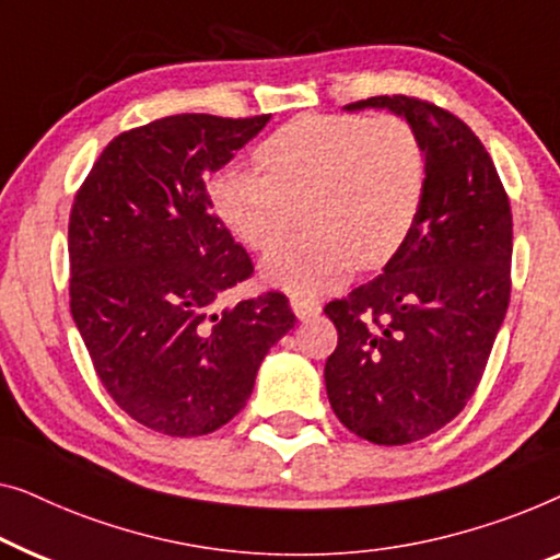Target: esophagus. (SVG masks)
I'll return each instance as SVG.
<instances>
[{
    "instance_id": "obj_1",
    "label": "esophagus",
    "mask_w": 560,
    "mask_h": 560,
    "mask_svg": "<svg viewBox=\"0 0 560 560\" xmlns=\"http://www.w3.org/2000/svg\"><path fill=\"white\" fill-rule=\"evenodd\" d=\"M291 310H294L296 319L306 322V319H314V317H317V314L322 312V306H319V302H314V299L294 296V299H291Z\"/></svg>"
}]
</instances>
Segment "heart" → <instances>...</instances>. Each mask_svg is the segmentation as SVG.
Wrapping results in <instances>:
<instances>
[{"mask_svg": "<svg viewBox=\"0 0 560 560\" xmlns=\"http://www.w3.org/2000/svg\"><path fill=\"white\" fill-rule=\"evenodd\" d=\"M254 160L258 170L215 175L212 210L248 248L269 250L303 208L307 231L261 261V279L294 296L340 289L355 264L393 261L427 198V152L398 116H304L264 139Z\"/></svg>", "mask_w": 560, "mask_h": 560, "instance_id": "b5f03b06", "label": "heart"}]
</instances>
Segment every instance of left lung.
<instances>
[{
	"mask_svg": "<svg viewBox=\"0 0 560 560\" xmlns=\"http://www.w3.org/2000/svg\"><path fill=\"white\" fill-rule=\"evenodd\" d=\"M419 133L427 198L411 238L381 277L325 306L337 327L325 385L360 439H427L467 406L510 302L513 212L498 170L467 124L427 101L375 96Z\"/></svg>",
	"mask_w": 560,
	"mask_h": 560,
	"instance_id": "8db88e82",
	"label": "left lung"
}]
</instances>
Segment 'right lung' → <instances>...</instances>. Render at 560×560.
Masks as SVG:
<instances>
[{"mask_svg": "<svg viewBox=\"0 0 560 560\" xmlns=\"http://www.w3.org/2000/svg\"><path fill=\"white\" fill-rule=\"evenodd\" d=\"M269 119L177 114L124 131L70 210L75 327L108 396L160 434L202 436L231 421L296 322L279 291L212 312L254 264L212 215L205 177Z\"/></svg>", "mask_w": 560, "mask_h": 560, "instance_id": "obj_1", "label": "right lung"}]
</instances>
